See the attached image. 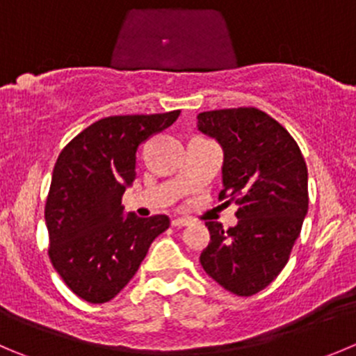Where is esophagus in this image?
I'll use <instances>...</instances> for the list:
<instances>
[{
  "label": "esophagus",
  "mask_w": 356,
  "mask_h": 356,
  "mask_svg": "<svg viewBox=\"0 0 356 356\" xmlns=\"http://www.w3.org/2000/svg\"><path fill=\"white\" fill-rule=\"evenodd\" d=\"M189 223H191L189 219H186V218H175L174 221H172V227H174V228H182V227H188Z\"/></svg>",
  "instance_id": "34e87169"
}]
</instances>
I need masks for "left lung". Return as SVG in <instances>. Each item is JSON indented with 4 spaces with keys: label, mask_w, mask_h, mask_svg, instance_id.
<instances>
[{
    "label": "left lung",
    "mask_w": 356,
    "mask_h": 356,
    "mask_svg": "<svg viewBox=\"0 0 356 356\" xmlns=\"http://www.w3.org/2000/svg\"><path fill=\"white\" fill-rule=\"evenodd\" d=\"M198 129L223 147L219 200L238 205L235 227L205 223L211 242L200 264L225 290L251 297L283 270L300 235L309 207L304 156L283 126L254 107L202 112Z\"/></svg>",
    "instance_id": "left-lung-1"
}]
</instances>
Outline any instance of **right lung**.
Returning a JSON list of instances; mask_svg holds the SVG:
<instances>
[{"label": "right lung", "instance_id": "right-lung-1", "mask_svg": "<svg viewBox=\"0 0 356 356\" xmlns=\"http://www.w3.org/2000/svg\"><path fill=\"white\" fill-rule=\"evenodd\" d=\"M179 114L103 118L59 154L45 204L49 258L82 300H112L137 274L151 242L170 227L165 214H124L121 200L137 177L138 145Z\"/></svg>", "mask_w": 356, "mask_h": 356}]
</instances>
